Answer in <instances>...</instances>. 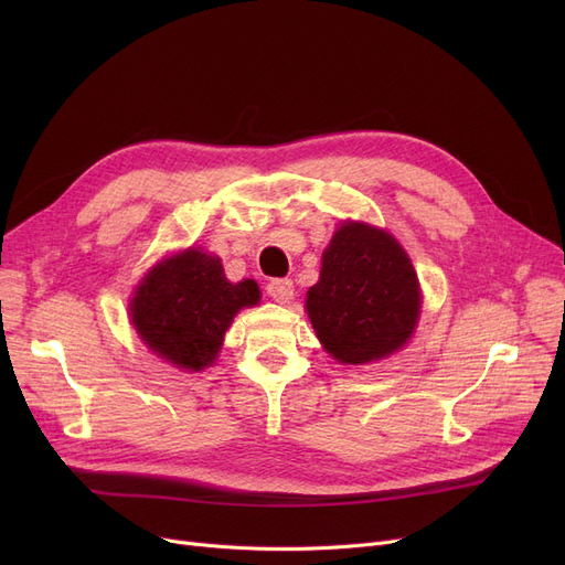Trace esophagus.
<instances>
[{
    "instance_id": "1",
    "label": "esophagus",
    "mask_w": 565,
    "mask_h": 565,
    "mask_svg": "<svg viewBox=\"0 0 565 565\" xmlns=\"http://www.w3.org/2000/svg\"><path fill=\"white\" fill-rule=\"evenodd\" d=\"M267 295L279 305H286L292 300L295 295V286L290 279H273L270 284H267Z\"/></svg>"
}]
</instances>
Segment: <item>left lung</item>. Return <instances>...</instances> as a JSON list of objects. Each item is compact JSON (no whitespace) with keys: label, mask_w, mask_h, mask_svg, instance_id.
Instances as JSON below:
<instances>
[{"label":"left lung","mask_w":565,"mask_h":565,"mask_svg":"<svg viewBox=\"0 0 565 565\" xmlns=\"http://www.w3.org/2000/svg\"><path fill=\"white\" fill-rule=\"evenodd\" d=\"M307 313L322 348L341 364H369L401 350L417 328L422 290L396 237L343 222L322 252Z\"/></svg>","instance_id":"left-lung-1"}]
</instances>
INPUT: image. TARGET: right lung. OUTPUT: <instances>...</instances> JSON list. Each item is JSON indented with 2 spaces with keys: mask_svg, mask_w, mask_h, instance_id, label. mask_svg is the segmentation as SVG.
I'll use <instances>...</instances> for the list:
<instances>
[{
  "mask_svg": "<svg viewBox=\"0 0 565 565\" xmlns=\"http://www.w3.org/2000/svg\"><path fill=\"white\" fill-rule=\"evenodd\" d=\"M254 279L231 284L220 256L185 249L158 260L137 284L130 320L158 358L185 371L213 366L235 313L254 307Z\"/></svg>",
  "mask_w": 565,
  "mask_h": 565,
  "instance_id": "1",
  "label": "right lung"
}]
</instances>
